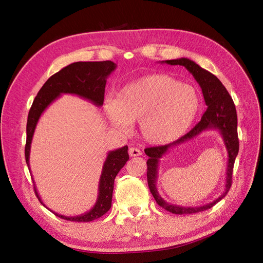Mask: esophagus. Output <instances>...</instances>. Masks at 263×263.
Here are the masks:
<instances>
[{
    "instance_id": "esophagus-1",
    "label": "esophagus",
    "mask_w": 263,
    "mask_h": 263,
    "mask_svg": "<svg viewBox=\"0 0 263 263\" xmlns=\"http://www.w3.org/2000/svg\"><path fill=\"white\" fill-rule=\"evenodd\" d=\"M142 153H141V151L139 148H137V147H130L129 148V155L131 156V157H134V156H140Z\"/></svg>"
}]
</instances>
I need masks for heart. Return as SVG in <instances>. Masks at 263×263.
Returning a JSON list of instances; mask_svg holds the SVG:
<instances>
[{
	"label": "heart",
	"mask_w": 263,
	"mask_h": 263,
	"mask_svg": "<svg viewBox=\"0 0 263 263\" xmlns=\"http://www.w3.org/2000/svg\"><path fill=\"white\" fill-rule=\"evenodd\" d=\"M199 109L196 89L165 73L148 74L124 86L117 99H108L104 110L111 123L127 132L140 121L148 143L164 144L189 129Z\"/></svg>",
	"instance_id": "obj_1"
}]
</instances>
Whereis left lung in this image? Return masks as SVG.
Here are the masks:
<instances>
[{
    "label": "left lung",
    "mask_w": 263,
    "mask_h": 263,
    "mask_svg": "<svg viewBox=\"0 0 263 263\" xmlns=\"http://www.w3.org/2000/svg\"><path fill=\"white\" fill-rule=\"evenodd\" d=\"M167 65H179L184 66L189 70L194 78L196 79L198 85L201 88L202 96H204L207 110L202 115L200 121L195 125L193 129L186 133L185 136L179 138L175 142L166 145L147 147L144 149L145 154L148 156L147 164V184L148 189L151 191L154 199L165 211L176 215H187L195 214L199 212L207 211L217 204L220 199L226 196L231 187L232 181V170H234L235 160L239 152V140L237 132V112L235 103L232 101L227 89L221 84V81L217 78L215 74L209 72L208 70L201 68L199 65L191 61L189 58H178L172 59V61H164ZM207 129H218L224 140L225 146L229 152V165L227 172V185L225 191L221 196L214 202L207 205L199 208H183L170 204L165 202L157 192L156 181L157 180V171L158 170V162L161 156L168 151L172 146L183 143L194 137L202 130Z\"/></svg>",
    "instance_id": "1"
}]
</instances>
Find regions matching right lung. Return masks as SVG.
<instances>
[{
  "label": "right lung",
  "instance_id": "right-lung-1",
  "mask_svg": "<svg viewBox=\"0 0 263 263\" xmlns=\"http://www.w3.org/2000/svg\"><path fill=\"white\" fill-rule=\"evenodd\" d=\"M116 68L117 65L111 61L77 62L66 66L65 68L52 74L45 82L35 97L27 117L25 160L28 170H31L29 168V152H31L32 140L35 127L43 112L62 93L79 96L81 98L92 102L97 107H101L104 99V88H106L107 78ZM127 160H129V154H127L126 145L108 153L107 159L103 163L99 181L98 198H97L95 206L89 212L78 216H63L50 211V209L49 211L61 218L69 221L88 222L100 218L111 208L115 178ZM34 191L37 198L44 205L39 193H37L35 184Z\"/></svg>",
  "mask_w": 263,
  "mask_h": 263
}]
</instances>
